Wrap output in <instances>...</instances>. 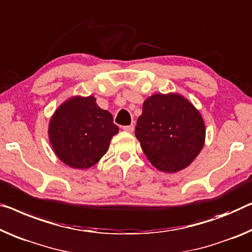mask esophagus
<instances>
[{"label": "esophagus", "mask_w": 252, "mask_h": 252, "mask_svg": "<svg viewBox=\"0 0 252 252\" xmlns=\"http://www.w3.org/2000/svg\"><path fill=\"white\" fill-rule=\"evenodd\" d=\"M123 131H126V132H127V133H132L134 131V126H133V125L126 126H123Z\"/></svg>", "instance_id": "34e87169"}]
</instances>
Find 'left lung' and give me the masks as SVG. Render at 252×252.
Here are the masks:
<instances>
[{
  "instance_id": "1",
  "label": "left lung",
  "mask_w": 252,
  "mask_h": 252,
  "mask_svg": "<svg viewBox=\"0 0 252 252\" xmlns=\"http://www.w3.org/2000/svg\"><path fill=\"white\" fill-rule=\"evenodd\" d=\"M134 133L153 166L165 173H176L200 154L206 127L200 112L185 96L159 93L142 104Z\"/></svg>"
}]
</instances>
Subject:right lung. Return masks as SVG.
<instances>
[{
    "label": "right lung",
    "instance_id": "1",
    "mask_svg": "<svg viewBox=\"0 0 252 252\" xmlns=\"http://www.w3.org/2000/svg\"><path fill=\"white\" fill-rule=\"evenodd\" d=\"M118 132L113 116L102 110L92 95L65 99L48 123V139L55 156L77 170H87L98 163Z\"/></svg>",
    "mask_w": 252,
    "mask_h": 252
}]
</instances>
